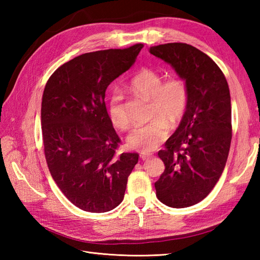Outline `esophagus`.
Returning <instances> with one entry per match:
<instances>
[{
  "label": "esophagus",
  "mask_w": 260,
  "mask_h": 260,
  "mask_svg": "<svg viewBox=\"0 0 260 260\" xmlns=\"http://www.w3.org/2000/svg\"><path fill=\"white\" fill-rule=\"evenodd\" d=\"M141 158L143 159V161H148V159L151 158V155L150 154H141Z\"/></svg>",
  "instance_id": "34e87169"
}]
</instances>
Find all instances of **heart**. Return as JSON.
I'll list each match as a JSON object with an SVG mask.
<instances>
[{"instance_id":"1","label":"heart","mask_w":260,"mask_h":260,"mask_svg":"<svg viewBox=\"0 0 260 260\" xmlns=\"http://www.w3.org/2000/svg\"><path fill=\"white\" fill-rule=\"evenodd\" d=\"M129 89L136 96L151 101V116L154 120L135 128L127 141L132 147L142 153L153 152L168 137L170 126L178 125L185 115L189 105L186 82L176 75L163 80L157 71L143 68L132 78ZM109 117L116 128L128 129L129 118L119 93H114L110 99Z\"/></svg>"}]
</instances>
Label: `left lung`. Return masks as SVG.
I'll use <instances>...</instances> for the list:
<instances>
[{
  "label": "left lung",
  "instance_id": "8db88e82",
  "mask_svg": "<svg viewBox=\"0 0 260 260\" xmlns=\"http://www.w3.org/2000/svg\"><path fill=\"white\" fill-rule=\"evenodd\" d=\"M186 82L189 105L158 156L165 170L155 182L165 206L186 208L202 201L217 184L230 150L231 101L227 79L213 60L186 43L151 47Z\"/></svg>",
  "mask_w": 260,
  "mask_h": 260
}]
</instances>
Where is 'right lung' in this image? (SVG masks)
Instances as JSON below:
<instances>
[{
	"instance_id": "add662e5",
	"label": "right lung",
	"mask_w": 260,
	"mask_h": 260,
	"mask_svg": "<svg viewBox=\"0 0 260 260\" xmlns=\"http://www.w3.org/2000/svg\"><path fill=\"white\" fill-rule=\"evenodd\" d=\"M142 43L84 53L63 63L47 81L41 104L42 139L49 171L76 207L107 212L123 201L137 153H117L105 92L128 70Z\"/></svg>"
}]
</instances>
